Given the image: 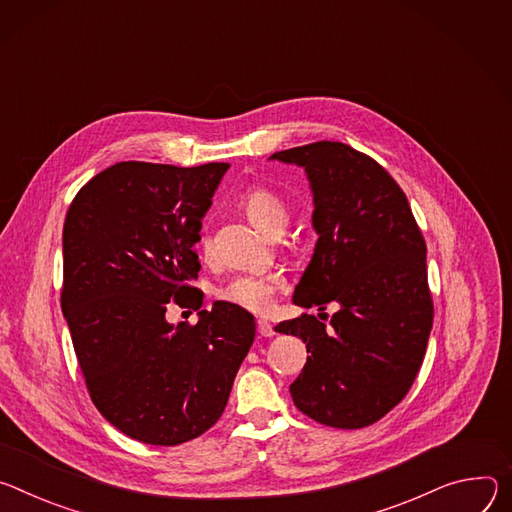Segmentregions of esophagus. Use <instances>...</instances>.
I'll use <instances>...</instances> for the list:
<instances>
[{"mask_svg":"<svg viewBox=\"0 0 512 512\" xmlns=\"http://www.w3.org/2000/svg\"><path fill=\"white\" fill-rule=\"evenodd\" d=\"M258 333L262 337H272L276 331H274V327L266 319H258Z\"/></svg>","mask_w":512,"mask_h":512,"instance_id":"1","label":"esophagus"}]
</instances>
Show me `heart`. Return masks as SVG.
<instances>
[{
	"instance_id": "obj_1",
	"label": "heart",
	"mask_w": 512,
	"mask_h": 512,
	"mask_svg": "<svg viewBox=\"0 0 512 512\" xmlns=\"http://www.w3.org/2000/svg\"><path fill=\"white\" fill-rule=\"evenodd\" d=\"M240 205L250 221L266 234L285 230L289 225L291 211L287 201L268 187H254L246 191ZM199 250L209 254V238L205 234L199 238ZM282 287H285V280L280 274H236L217 289V297L232 305L262 313L270 309L276 291Z\"/></svg>"
}]
</instances>
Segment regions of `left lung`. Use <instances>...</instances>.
<instances>
[{"label": "left lung", "mask_w": 512, "mask_h": 512, "mask_svg": "<svg viewBox=\"0 0 512 512\" xmlns=\"http://www.w3.org/2000/svg\"><path fill=\"white\" fill-rule=\"evenodd\" d=\"M270 160L303 166L315 205L319 238L293 303L339 307L329 327L307 313L274 327L311 354L293 403L321 425L368 427L405 399L423 364L433 325L425 240L403 189L352 146L323 140Z\"/></svg>", "instance_id": "obj_1"}]
</instances>
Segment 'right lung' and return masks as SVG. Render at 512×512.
<instances>
[{"instance_id":"1","label":"right lung","mask_w":512,"mask_h":512,"mask_svg":"<svg viewBox=\"0 0 512 512\" xmlns=\"http://www.w3.org/2000/svg\"><path fill=\"white\" fill-rule=\"evenodd\" d=\"M230 168L118 162L73 199L63 230V295L73 348L97 411L132 439L179 445L221 417L256 335L254 315L191 282L201 219ZM175 302L198 310L173 326Z\"/></svg>"}]
</instances>
